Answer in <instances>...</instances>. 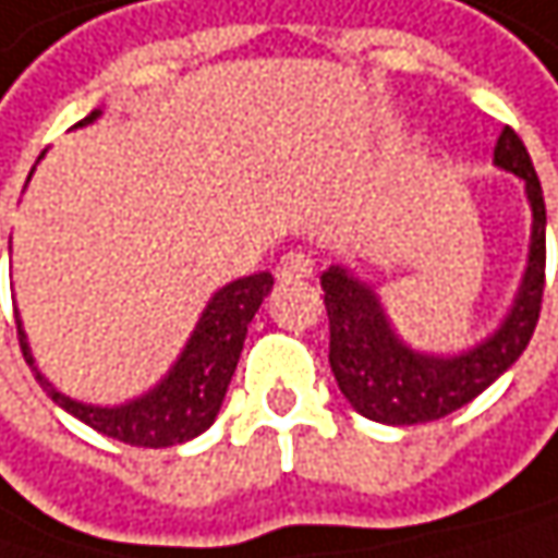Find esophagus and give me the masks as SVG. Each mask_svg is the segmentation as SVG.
Here are the masks:
<instances>
[{
	"instance_id": "esophagus-1",
	"label": "esophagus",
	"mask_w": 558,
	"mask_h": 558,
	"mask_svg": "<svg viewBox=\"0 0 558 558\" xmlns=\"http://www.w3.org/2000/svg\"><path fill=\"white\" fill-rule=\"evenodd\" d=\"M313 275V258L306 252H287L275 268L278 280H303Z\"/></svg>"
}]
</instances>
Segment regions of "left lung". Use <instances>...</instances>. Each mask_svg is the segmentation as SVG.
Here are the masks:
<instances>
[{
  "label": "left lung",
  "instance_id": "left-lung-1",
  "mask_svg": "<svg viewBox=\"0 0 558 558\" xmlns=\"http://www.w3.org/2000/svg\"><path fill=\"white\" fill-rule=\"evenodd\" d=\"M495 166L524 178L531 201V255L518 296L501 319L476 348L437 357L409 348L383 313L380 296L371 283L331 265L323 275L326 313H329V364L338 389L371 422L383 425H422L437 422L498 380L527 348L546 278V204L543 187L533 172L531 153L511 128L501 130L495 143Z\"/></svg>",
  "mask_w": 558,
  "mask_h": 558
}]
</instances>
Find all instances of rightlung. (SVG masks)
Returning <instances> with one entry per match:
<instances>
[{
    "instance_id": "obj_1",
    "label": "right lung",
    "mask_w": 558,
    "mask_h": 558,
    "mask_svg": "<svg viewBox=\"0 0 558 558\" xmlns=\"http://www.w3.org/2000/svg\"><path fill=\"white\" fill-rule=\"evenodd\" d=\"M98 114L101 111H92L88 118L78 121L76 128L92 124ZM271 287H275V278L268 271H258V275H248V278H239L220 287L210 296L207 310L201 313V319L191 331L184 351L172 364V371L149 392L130 399L124 405H88V402H76V399L63 396L34 367L22 319H19V341H22L25 361L31 364L37 383L44 386V392L60 409L76 415L78 422H85L88 428H95L105 437L124 440L130 447H175V444L204 434L217 422V412L223 405L227 386L235 374V364H239V354L245 344L248 323L255 319V313L265 303V296L271 293Z\"/></svg>"
}]
</instances>
